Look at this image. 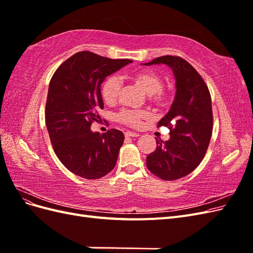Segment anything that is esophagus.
<instances>
[{
  "label": "esophagus",
  "instance_id": "34e87169",
  "mask_svg": "<svg viewBox=\"0 0 253 253\" xmlns=\"http://www.w3.org/2000/svg\"><path fill=\"white\" fill-rule=\"evenodd\" d=\"M125 136H126V137H138V136H139V134L127 131V132H126V133H125Z\"/></svg>",
  "mask_w": 253,
  "mask_h": 253
}]
</instances>
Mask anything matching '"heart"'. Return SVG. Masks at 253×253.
<instances>
[{
  "mask_svg": "<svg viewBox=\"0 0 253 253\" xmlns=\"http://www.w3.org/2000/svg\"><path fill=\"white\" fill-rule=\"evenodd\" d=\"M133 81L138 85L145 94L149 95L151 100L157 105L164 106L169 100V95L163 90V79L156 73L153 72H138L132 76ZM121 89L120 80L116 76H111L106 79L101 88V94L103 100L112 104L117 100ZM149 113L145 111H132L124 110L118 114V120L122 124H126L131 126H138L141 124V120L147 119Z\"/></svg>",
  "mask_w": 253,
  "mask_h": 253,
  "instance_id": "obj_1",
  "label": "heart"
}]
</instances>
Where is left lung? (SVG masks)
<instances>
[{
    "mask_svg": "<svg viewBox=\"0 0 253 253\" xmlns=\"http://www.w3.org/2000/svg\"><path fill=\"white\" fill-rule=\"evenodd\" d=\"M166 64L175 78V97L158 126L169 127L170 139L156 140L147 157L148 169L164 180H176L201 164L211 139L213 116L208 86L195 68L180 57H159L144 65Z\"/></svg>",
    "mask_w": 253,
    "mask_h": 253,
    "instance_id": "obj_1",
    "label": "left lung"
}]
</instances>
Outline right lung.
Instances as JSON below:
<instances>
[{
    "label": "right lung",
    "instance_id": "1",
    "mask_svg": "<svg viewBox=\"0 0 253 253\" xmlns=\"http://www.w3.org/2000/svg\"><path fill=\"white\" fill-rule=\"evenodd\" d=\"M133 61L109 59L90 51L68 58L53 74L45 111L53 151L67 170L85 179H98L117 163L125 135L112 128L93 132L90 125L103 109L101 83Z\"/></svg>",
    "mask_w": 253,
    "mask_h": 253
}]
</instances>
